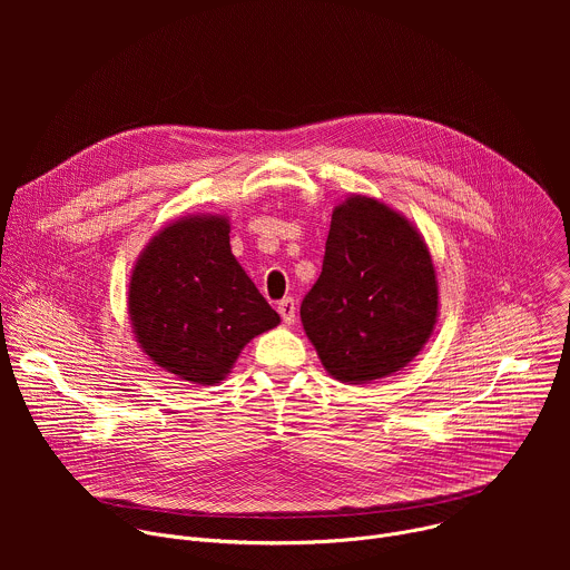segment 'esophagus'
Segmentation results:
<instances>
[{"mask_svg": "<svg viewBox=\"0 0 570 570\" xmlns=\"http://www.w3.org/2000/svg\"><path fill=\"white\" fill-rule=\"evenodd\" d=\"M277 311L282 315V320L286 324H293L295 322V313H297V306H295V299L293 297H284L279 304H277Z\"/></svg>", "mask_w": 570, "mask_h": 570, "instance_id": "34e87169", "label": "esophagus"}]
</instances>
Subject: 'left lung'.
<instances>
[{"label":"left lung","mask_w":570,"mask_h":570,"mask_svg":"<svg viewBox=\"0 0 570 570\" xmlns=\"http://www.w3.org/2000/svg\"><path fill=\"white\" fill-rule=\"evenodd\" d=\"M438 315V273L422 232L374 196L341 200L322 273L299 306L322 367L347 385L392 376L424 350Z\"/></svg>","instance_id":"left-lung-1"}]
</instances>
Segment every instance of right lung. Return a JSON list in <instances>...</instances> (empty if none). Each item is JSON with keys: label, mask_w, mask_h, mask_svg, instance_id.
<instances>
[{"label": "right lung", "mask_w": 570, "mask_h": 570, "mask_svg": "<svg viewBox=\"0 0 570 570\" xmlns=\"http://www.w3.org/2000/svg\"><path fill=\"white\" fill-rule=\"evenodd\" d=\"M128 320L153 365L198 385L225 381L282 322L232 255L225 214H187L150 236L130 271Z\"/></svg>", "instance_id": "add662e5"}]
</instances>
